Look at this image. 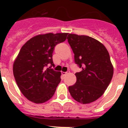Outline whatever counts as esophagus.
<instances>
[{
	"label": "esophagus",
	"instance_id": "34e87169",
	"mask_svg": "<svg viewBox=\"0 0 128 128\" xmlns=\"http://www.w3.org/2000/svg\"><path fill=\"white\" fill-rule=\"evenodd\" d=\"M68 73V72H62V74L63 76H65Z\"/></svg>",
	"mask_w": 128,
	"mask_h": 128
}]
</instances>
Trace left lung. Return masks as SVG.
<instances>
[{
  "instance_id": "left-lung-1",
  "label": "left lung",
  "mask_w": 128,
  "mask_h": 128,
  "mask_svg": "<svg viewBox=\"0 0 128 128\" xmlns=\"http://www.w3.org/2000/svg\"><path fill=\"white\" fill-rule=\"evenodd\" d=\"M67 40L75 63L81 68L76 73V82L68 86L70 94L80 103L94 102L103 94L112 79L109 53L101 43L88 36L69 34Z\"/></svg>"
}]
</instances>
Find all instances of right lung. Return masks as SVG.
Masks as SVG:
<instances>
[{"instance_id":"obj_1","label":"right lung","mask_w":128,"mask_h":128,"mask_svg":"<svg viewBox=\"0 0 128 128\" xmlns=\"http://www.w3.org/2000/svg\"><path fill=\"white\" fill-rule=\"evenodd\" d=\"M68 33L40 34L22 46L13 64V74L21 92L28 100L43 103L50 99L61 81V72L52 68L55 46ZM50 64V67L47 68Z\"/></svg>"}]
</instances>
